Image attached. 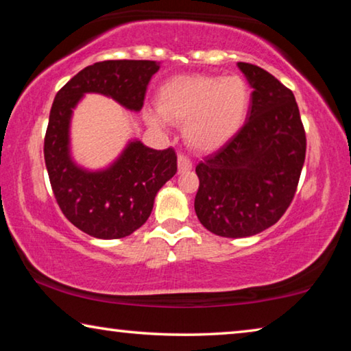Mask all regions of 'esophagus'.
Wrapping results in <instances>:
<instances>
[{"label":"esophagus","instance_id":"obj_1","mask_svg":"<svg viewBox=\"0 0 351 351\" xmlns=\"http://www.w3.org/2000/svg\"><path fill=\"white\" fill-rule=\"evenodd\" d=\"M190 170H192V162H190V159L187 156H184V154H180V156H178V171H180V173H187Z\"/></svg>","mask_w":351,"mask_h":351}]
</instances>
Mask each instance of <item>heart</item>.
Returning <instances> with one entry per match:
<instances>
[{
  "mask_svg": "<svg viewBox=\"0 0 351 351\" xmlns=\"http://www.w3.org/2000/svg\"><path fill=\"white\" fill-rule=\"evenodd\" d=\"M249 86L239 75H182L159 93V108H147L150 125L184 122V139L198 152H213L241 128L249 108Z\"/></svg>",
  "mask_w": 351,
  "mask_h": 351,
  "instance_id": "1",
  "label": "heart"
}]
</instances>
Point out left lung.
Wrapping results in <instances>:
<instances>
[{
  "label": "left lung",
  "instance_id": "obj_1",
  "mask_svg": "<svg viewBox=\"0 0 351 351\" xmlns=\"http://www.w3.org/2000/svg\"><path fill=\"white\" fill-rule=\"evenodd\" d=\"M252 88L245 125L195 171V212L212 234L243 239L276 224L294 198L306 138L291 90L268 71L237 63Z\"/></svg>",
  "mask_w": 351,
  "mask_h": 351
}]
</instances>
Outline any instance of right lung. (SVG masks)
Listing matches in <instances>:
<instances>
[{
  "instance_id": "right-lung-1",
  "label": "right lung",
  "mask_w": 351,
  "mask_h": 351,
  "mask_svg": "<svg viewBox=\"0 0 351 351\" xmlns=\"http://www.w3.org/2000/svg\"><path fill=\"white\" fill-rule=\"evenodd\" d=\"M158 71L159 62L153 60L94 63L74 75L52 104L45 138L52 192L63 215L96 239H123L147 221L159 189L176 173V153L173 148L154 150L132 139L106 167H82L71 153L74 110L85 94H102L138 112Z\"/></svg>"
}]
</instances>
